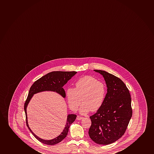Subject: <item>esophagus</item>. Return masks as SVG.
Here are the masks:
<instances>
[{"instance_id":"esophagus-1","label":"esophagus","mask_w":154,"mask_h":154,"mask_svg":"<svg viewBox=\"0 0 154 154\" xmlns=\"http://www.w3.org/2000/svg\"><path fill=\"white\" fill-rule=\"evenodd\" d=\"M76 118H77L78 120H82V119H83L84 118L83 117H80V116H78Z\"/></svg>"}]
</instances>
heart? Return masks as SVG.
Returning <instances> with one entry per match:
<instances>
[{
    "label": "heart",
    "instance_id": "b5f03b06",
    "mask_svg": "<svg viewBox=\"0 0 154 154\" xmlns=\"http://www.w3.org/2000/svg\"><path fill=\"white\" fill-rule=\"evenodd\" d=\"M75 88L68 87L66 96L71 109L76 111L81 102L80 108L82 114H86L90 110L96 112L100 109L104 102L107 88L105 84L99 81L91 75H85L76 81Z\"/></svg>",
    "mask_w": 154,
    "mask_h": 154
}]
</instances>
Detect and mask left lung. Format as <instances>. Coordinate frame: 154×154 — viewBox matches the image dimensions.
<instances>
[{"label":"left lung","instance_id":"1","mask_svg":"<svg viewBox=\"0 0 154 154\" xmlns=\"http://www.w3.org/2000/svg\"><path fill=\"white\" fill-rule=\"evenodd\" d=\"M107 87L104 102L97 113L90 116V138L98 144L107 145L124 134L133 114L131 94L120 79L100 70Z\"/></svg>","mask_w":154,"mask_h":154}]
</instances>
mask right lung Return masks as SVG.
I'll list each match as a JSON object with an SVG mask.
<instances>
[{"label":"right lung","instance_id":"right-lung-1","mask_svg":"<svg viewBox=\"0 0 154 154\" xmlns=\"http://www.w3.org/2000/svg\"><path fill=\"white\" fill-rule=\"evenodd\" d=\"M76 73L77 72L76 71H52L51 72L48 73V74H46L44 76H42L38 80L36 81L30 87L28 96L24 105L26 124L27 127H28L29 129L34 136L39 141L44 143L45 144L55 145L57 143H60L62 140L64 139V138H66V137L67 135L70 126L75 120L76 115L71 114L68 116L65 127L64 128L63 132L58 136L52 140H43L42 139L38 137L37 136H36L35 134L32 132L30 127H29L27 121L26 111L28 104L32 96H33L34 94L44 91H56L58 94H60L63 97H65V91L63 87L64 86V85L67 83L68 81H69L73 76H74Z\"/></svg>","mask_w":154,"mask_h":154}]
</instances>
